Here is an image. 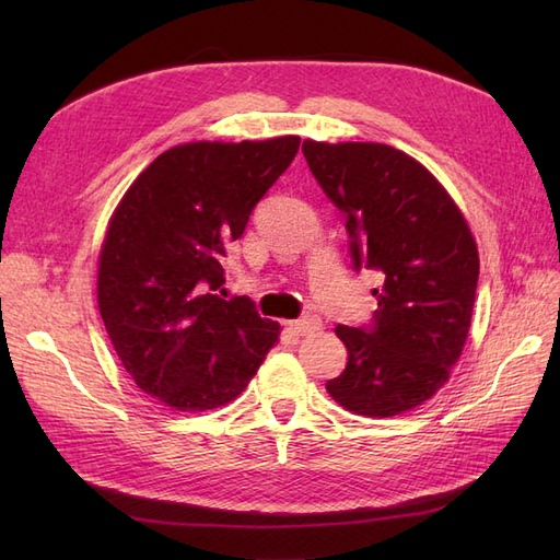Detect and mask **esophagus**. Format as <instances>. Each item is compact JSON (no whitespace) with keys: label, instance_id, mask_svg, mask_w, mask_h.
Returning <instances> with one entry per match:
<instances>
[{"label":"esophagus","instance_id":"34e87169","mask_svg":"<svg viewBox=\"0 0 560 560\" xmlns=\"http://www.w3.org/2000/svg\"><path fill=\"white\" fill-rule=\"evenodd\" d=\"M319 327H322V319H319L317 315H306V317L290 322V329H292L294 334H301V336L313 334V331H317Z\"/></svg>","mask_w":560,"mask_h":560}]
</instances>
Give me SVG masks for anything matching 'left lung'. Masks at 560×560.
I'll return each instance as SVG.
<instances>
[{
    "label": "left lung",
    "mask_w": 560,
    "mask_h": 560,
    "mask_svg": "<svg viewBox=\"0 0 560 560\" xmlns=\"http://www.w3.org/2000/svg\"><path fill=\"white\" fill-rule=\"evenodd\" d=\"M343 214L352 268L378 270L369 325H338L348 364L327 393L343 409L389 418L448 381L469 331L479 252L463 212L425 165L376 142L301 147Z\"/></svg>",
    "instance_id": "1"
}]
</instances>
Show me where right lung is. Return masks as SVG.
<instances>
[{
  "label": "right lung",
  "mask_w": 560,
  "mask_h": 560,
  "mask_svg": "<svg viewBox=\"0 0 560 560\" xmlns=\"http://www.w3.org/2000/svg\"><path fill=\"white\" fill-rule=\"evenodd\" d=\"M299 144L296 135L179 144L118 202L100 252V315L135 385L175 411L233 401L278 341V322L219 292L229 245Z\"/></svg>",
  "instance_id": "add662e5"
}]
</instances>
